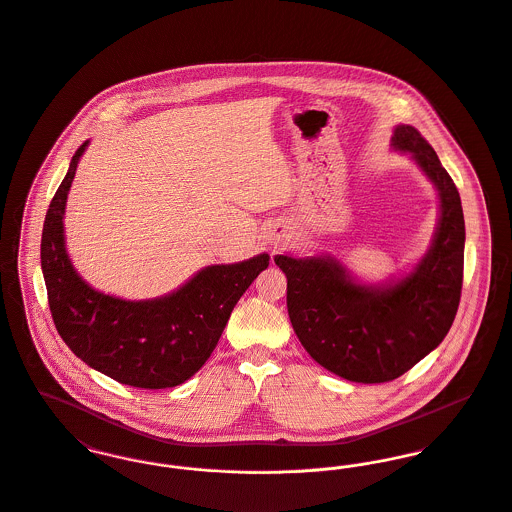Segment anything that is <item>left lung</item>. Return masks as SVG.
I'll return each mask as SVG.
<instances>
[{"mask_svg":"<svg viewBox=\"0 0 512 512\" xmlns=\"http://www.w3.org/2000/svg\"><path fill=\"white\" fill-rule=\"evenodd\" d=\"M392 146L411 154L440 198L433 245L413 273L394 284L366 286L331 257H275L288 280V315L304 349L329 372L362 384L399 378L442 343L464 280L466 226L452 177L417 128L399 124Z\"/></svg>","mask_w":512,"mask_h":512,"instance_id":"1","label":"left lung"}]
</instances>
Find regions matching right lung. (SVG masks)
I'll use <instances>...</instances> for the list:
<instances>
[{"label":"right lung","mask_w":512,"mask_h":512,"mask_svg":"<svg viewBox=\"0 0 512 512\" xmlns=\"http://www.w3.org/2000/svg\"><path fill=\"white\" fill-rule=\"evenodd\" d=\"M87 144L74 154L42 228L40 267L54 325L72 353L120 384L144 390L179 386L208 360L237 300L269 267V255L206 267L156 300L130 302L93 290L66 253L62 224Z\"/></svg>","instance_id":"1"}]
</instances>
